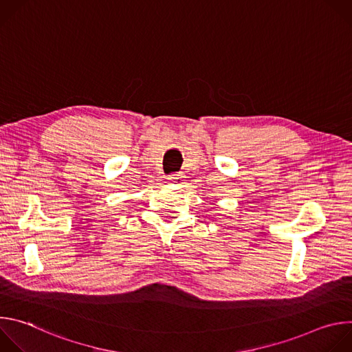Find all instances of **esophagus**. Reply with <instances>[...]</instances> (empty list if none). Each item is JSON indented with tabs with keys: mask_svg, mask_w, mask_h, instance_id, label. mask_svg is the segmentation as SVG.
<instances>
[{
	"mask_svg": "<svg viewBox=\"0 0 352 352\" xmlns=\"http://www.w3.org/2000/svg\"><path fill=\"white\" fill-rule=\"evenodd\" d=\"M182 175L181 174H173V175H170L168 177V181L171 182V184H181L182 182Z\"/></svg>",
	"mask_w": 352,
	"mask_h": 352,
	"instance_id": "obj_1",
	"label": "esophagus"
}]
</instances>
